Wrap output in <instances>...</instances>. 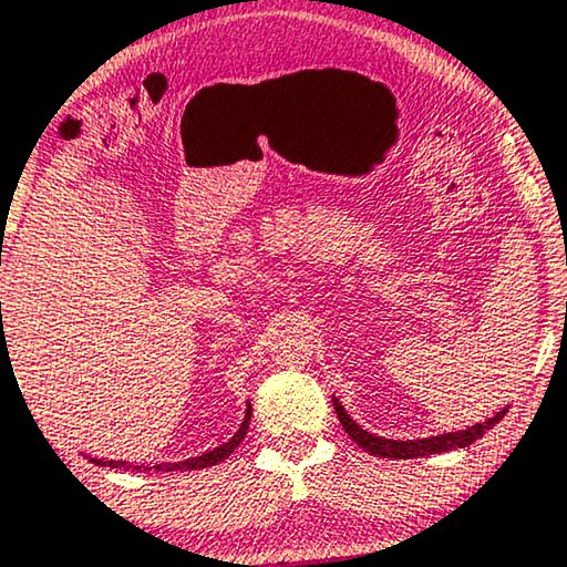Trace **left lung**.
I'll return each instance as SVG.
<instances>
[{"mask_svg": "<svg viewBox=\"0 0 567 567\" xmlns=\"http://www.w3.org/2000/svg\"><path fill=\"white\" fill-rule=\"evenodd\" d=\"M333 411L344 426V432L352 436V440L362 446L364 452L374 454V457H393V460H413V457H426V454H442L450 450H462V446H470L473 442L481 440V436L498 424L501 419L506 416L508 405L504 411H498L496 416L483 421V424L467 426L462 432H450V434H436L426 436V440H385V436H374L357 424V421L349 416L337 398H333Z\"/></svg>", "mask_w": 567, "mask_h": 567, "instance_id": "1", "label": "left lung"}]
</instances>
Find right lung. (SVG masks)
I'll return each mask as SVG.
<instances>
[{
    "label": "right lung",
    "mask_w": 567,
    "mask_h": 567,
    "mask_svg": "<svg viewBox=\"0 0 567 567\" xmlns=\"http://www.w3.org/2000/svg\"><path fill=\"white\" fill-rule=\"evenodd\" d=\"M249 421H251V403H246V416L241 421V426H238V432L230 436L226 444L215 446V450L200 454V457H189V460H182V462H158L154 465L156 473H174V470H203V467H210V465H218L228 457L230 452L236 450L238 444L244 442L246 436V429H249ZM94 465H102V467H125V470H141V465H131V462H123V460H97V457H90ZM143 470H151V467H143Z\"/></svg>",
    "instance_id": "obj_1"
}]
</instances>
